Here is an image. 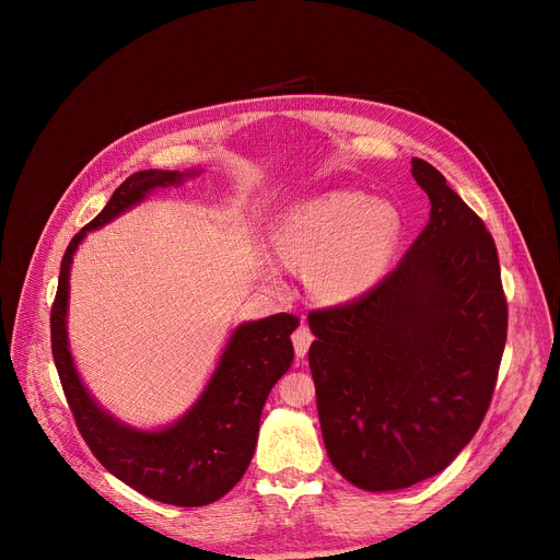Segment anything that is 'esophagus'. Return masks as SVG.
<instances>
[{"mask_svg": "<svg viewBox=\"0 0 560 560\" xmlns=\"http://www.w3.org/2000/svg\"><path fill=\"white\" fill-rule=\"evenodd\" d=\"M310 343H312V332L307 330V326H301L294 335H292V346H294V352L299 359H303L310 350Z\"/></svg>", "mask_w": 560, "mask_h": 560, "instance_id": "esophagus-1", "label": "esophagus"}]
</instances>
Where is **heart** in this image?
<instances>
[{"label": "heart", "mask_w": 560, "mask_h": 560, "mask_svg": "<svg viewBox=\"0 0 560 560\" xmlns=\"http://www.w3.org/2000/svg\"><path fill=\"white\" fill-rule=\"evenodd\" d=\"M401 212L387 199L335 190L292 206L277 223V257L307 270L316 299L346 303L374 288L401 238Z\"/></svg>", "instance_id": "obj_1"}]
</instances>
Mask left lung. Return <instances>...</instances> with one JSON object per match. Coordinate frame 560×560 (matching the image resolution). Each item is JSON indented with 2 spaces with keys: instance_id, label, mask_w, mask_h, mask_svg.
Masks as SVG:
<instances>
[{
  "instance_id": "obj_1",
  "label": "left lung",
  "mask_w": 560,
  "mask_h": 560,
  "mask_svg": "<svg viewBox=\"0 0 560 560\" xmlns=\"http://www.w3.org/2000/svg\"><path fill=\"white\" fill-rule=\"evenodd\" d=\"M430 221L370 292L307 316V359L332 465L396 492L445 469L481 425L505 348L492 234L445 177L412 159Z\"/></svg>"
}]
</instances>
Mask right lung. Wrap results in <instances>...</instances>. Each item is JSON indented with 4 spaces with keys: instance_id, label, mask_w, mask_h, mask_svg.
I'll list each match as a JSON object with an SVG mask.
<instances>
[{
    "instance_id": "add662e5",
    "label": "right lung",
    "mask_w": 560,
    "mask_h": 560,
    "mask_svg": "<svg viewBox=\"0 0 560 560\" xmlns=\"http://www.w3.org/2000/svg\"><path fill=\"white\" fill-rule=\"evenodd\" d=\"M201 173L203 168H150L130 175L106 208L72 236L50 312L52 359L84 441L119 481L152 501L179 508L214 503L242 481L255 454L266 398L292 365L290 335L299 318L281 312L238 324L195 404L173 423L137 428L108 412L79 374L68 341V301L72 259L89 232L141 206L156 190L177 188Z\"/></svg>"
}]
</instances>
